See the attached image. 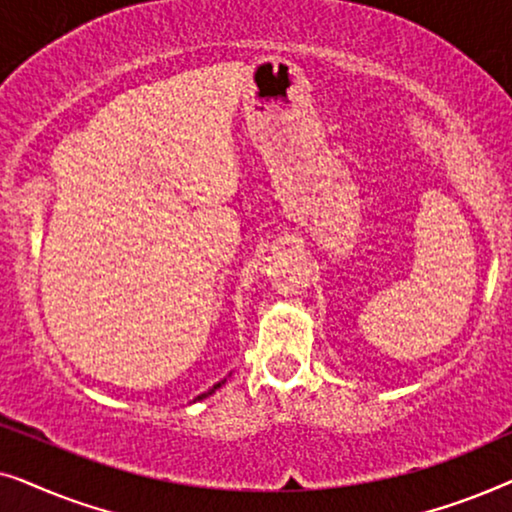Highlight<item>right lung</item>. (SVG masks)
I'll use <instances>...</instances> for the list:
<instances>
[{"instance_id": "add662e5", "label": "right lung", "mask_w": 512, "mask_h": 512, "mask_svg": "<svg viewBox=\"0 0 512 512\" xmlns=\"http://www.w3.org/2000/svg\"><path fill=\"white\" fill-rule=\"evenodd\" d=\"M223 384H226V380H221V382H216V384H214V387H212V389H209V391H205V394H200V396H198V398H195V401H202V398H207V396H212V394H214V391H216V389H219V387H223Z\"/></svg>"}]
</instances>
